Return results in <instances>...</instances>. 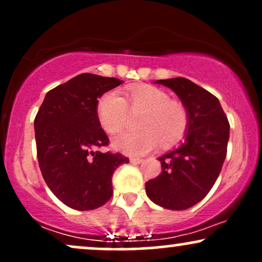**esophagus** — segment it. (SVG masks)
Returning <instances> with one entry per match:
<instances>
[{
	"instance_id": "esophagus-1",
	"label": "esophagus",
	"mask_w": 262,
	"mask_h": 262,
	"mask_svg": "<svg viewBox=\"0 0 262 262\" xmlns=\"http://www.w3.org/2000/svg\"><path fill=\"white\" fill-rule=\"evenodd\" d=\"M141 161H143V159L140 158H130V162H133V164H140Z\"/></svg>"
}]
</instances>
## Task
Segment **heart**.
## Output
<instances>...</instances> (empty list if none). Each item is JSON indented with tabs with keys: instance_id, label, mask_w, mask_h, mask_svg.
I'll use <instances>...</instances> for the list:
<instances>
[{
	"instance_id": "obj_1",
	"label": "heart",
	"mask_w": 262,
	"mask_h": 262,
	"mask_svg": "<svg viewBox=\"0 0 262 262\" xmlns=\"http://www.w3.org/2000/svg\"><path fill=\"white\" fill-rule=\"evenodd\" d=\"M101 128L111 135L118 134L128 123L129 113L141 114L138 118L140 130L117 137L113 148L124 154L144 155L156 148L181 140L188 128V113L180 102L155 86L141 85L128 89L124 97L114 92L103 95L96 107Z\"/></svg>"
}]
</instances>
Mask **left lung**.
<instances>
[{
	"mask_svg": "<svg viewBox=\"0 0 262 262\" xmlns=\"http://www.w3.org/2000/svg\"><path fill=\"white\" fill-rule=\"evenodd\" d=\"M179 96L188 113L186 139L159 158L161 173L145 183L152 202L183 210L202 201L217 181L227 156L229 122L218 98L185 77L158 80Z\"/></svg>",
	"mask_w": 262,
	"mask_h": 262,
	"instance_id": "obj_1",
	"label": "left lung"
}]
</instances>
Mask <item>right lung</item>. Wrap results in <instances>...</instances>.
Here are the masks:
<instances>
[{
	"instance_id": "right-lung-1",
	"label": "right lung",
	"mask_w": 262,
	"mask_h": 262,
	"mask_svg": "<svg viewBox=\"0 0 262 262\" xmlns=\"http://www.w3.org/2000/svg\"><path fill=\"white\" fill-rule=\"evenodd\" d=\"M123 81L80 74L45 95L34 119L37 156L48 187L70 208L91 210L112 197L114 170L129 159L101 152L110 143L96 113L98 97Z\"/></svg>"
}]
</instances>
